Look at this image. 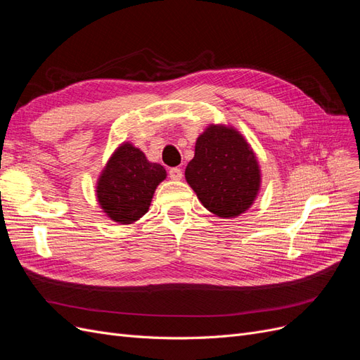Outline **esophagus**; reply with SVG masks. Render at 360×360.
<instances>
[{"mask_svg": "<svg viewBox=\"0 0 360 360\" xmlns=\"http://www.w3.org/2000/svg\"><path fill=\"white\" fill-rule=\"evenodd\" d=\"M169 177H171V180H181V177H183V172H181V169L180 168H171L169 169Z\"/></svg>", "mask_w": 360, "mask_h": 360, "instance_id": "esophagus-1", "label": "esophagus"}]
</instances>
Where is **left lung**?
I'll use <instances>...</instances> for the list:
<instances>
[{
  "label": "left lung",
  "instance_id": "left-lung-1",
  "mask_svg": "<svg viewBox=\"0 0 360 360\" xmlns=\"http://www.w3.org/2000/svg\"><path fill=\"white\" fill-rule=\"evenodd\" d=\"M184 177L205 209L224 219L248 212L261 189L257 155L230 124L213 123L204 129Z\"/></svg>",
  "mask_w": 360,
  "mask_h": 360
}]
</instances>
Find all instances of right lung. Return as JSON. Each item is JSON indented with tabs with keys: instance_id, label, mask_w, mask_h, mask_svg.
Here are the masks:
<instances>
[{
	"instance_id": "add662e5",
	"label": "right lung",
	"mask_w": 360,
	"mask_h": 360,
	"mask_svg": "<svg viewBox=\"0 0 360 360\" xmlns=\"http://www.w3.org/2000/svg\"><path fill=\"white\" fill-rule=\"evenodd\" d=\"M167 179L160 163L150 162L132 143H122L108 159L96 183V197L111 221L129 225L147 212L159 184Z\"/></svg>"
}]
</instances>
